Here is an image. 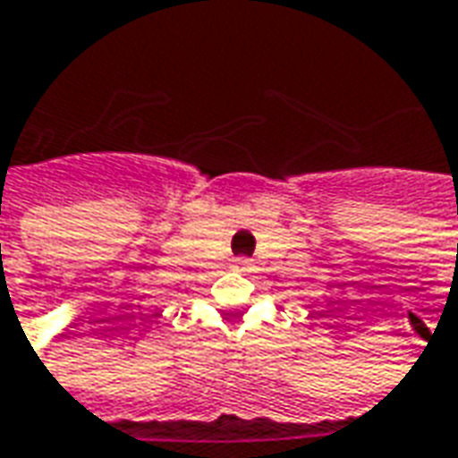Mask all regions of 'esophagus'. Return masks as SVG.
<instances>
[{
    "instance_id": "34e87169",
    "label": "esophagus",
    "mask_w": 458,
    "mask_h": 458,
    "mask_svg": "<svg viewBox=\"0 0 458 458\" xmlns=\"http://www.w3.org/2000/svg\"><path fill=\"white\" fill-rule=\"evenodd\" d=\"M235 268L238 271H250L253 266H250V259H235Z\"/></svg>"
}]
</instances>
